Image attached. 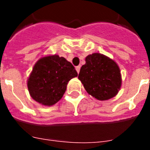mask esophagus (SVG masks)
I'll list each match as a JSON object with an SVG mask.
<instances>
[{
    "label": "esophagus",
    "mask_w": 150,
    "mask_h": 150,
    "mask_svg": "<svg viewBox=\"0 0 150 150\" xmlns=\"http://www.w3.org/2000/svg\"><path fill=\"white\" fill-rule=\"evenodd\" d=\"M80 66H76V71H77V73L78 74H79V71H80Z\"/></svg>",
    "instance_id": "34e87169"
}]
</instances>
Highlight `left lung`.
<instances>
[{
  "label": "left lung",
  "mask_w": 150,
  "mask_h": 150,
  "mask_svg": "<svg viewBox=\"0 0 150 150\" xmlns=\"http://www.w3.org/2000/svg\"><path fill=\"white\" fill-rule=\"evenodd\" d=\"M78 78L87 92L100 100L114 97L122 84L120 68L116 62L99 53L86 58Z\"/></svg>",
  "instance_id": "8db88e82"
}]
</instances>
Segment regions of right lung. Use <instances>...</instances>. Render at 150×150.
<instances>
[{"instance_id": "obj_1", "label": "right lung", "mask_w": 150, "mask_h": 150, "mask_svg": "<svg viewBox=\"0 0 150 150\" xmlns=\"http://www.w3.org/2000/svg\"><path fill=\"white\" fill-rule=\"evenodd\" d=\"M77 75L75 67L64 58L46 56L35 64L28 88L36 101L45 106L53 105L62 98L69 80Z\"/></svg>"}]
</instances>
